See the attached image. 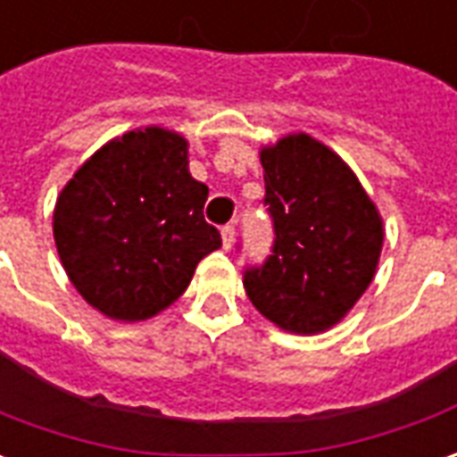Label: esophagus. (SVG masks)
I'll use <instances>...</instances> for the list:
<instances>
[{
	"label": "esophagus",
	"instance_id": "obj_1",
	"mask_svg": "<svg viewBox=\"0 0 457 457\" xmlns=\"http://www.w3.org/2000/svg\"><path fill=\"white\" fill-rule=\"evenodd\" d=\"M221 238H223V248H226V251L234 246V241H236V226H234V223L223 226V228H221Z\"/></svg>",
	"mask_w": 457,
	"mask_h": 457
}]
</instances>
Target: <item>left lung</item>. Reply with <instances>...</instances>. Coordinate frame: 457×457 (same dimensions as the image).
<instances>
[{
	"label": "left lung",
	"mask_w": 457,
	"mask_h": 457,
	"mask_svg": "<svg viewBox=\"0 0 457 457\" xmlns=\"http://www.w3.org/2000/svg\"><path fill=\"white\" fill-rule=\"evenodd\" d=\"M270 256L244 270L251 303L278 328L320 333L363 295L378 266L383 221L338 154L308 134L261 151Z\"/></svg>",
	"instance_id": "left-lung-1"
}]
</instances>
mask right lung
Returning <instances> with one entry per match:
<instances>
[{
    "label": "right lung",
    "mask_w": 457,
    "mask_h": 457,
    "mask_svg": "<svg viewBox=\"0 0 457 457\" xmlns=\"http://www.w3.org/2000/svg\"><path fill=\"white\" fill-rule=\"evenodd\" d=\"M206 198L176 131L146 127L109 141L56 198L54 241L69 281L109 319L156 316L221 246L204 219Z\"/></svg>",
    "instance_id": "1"
}]
</instances>
